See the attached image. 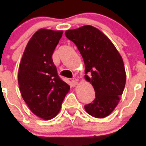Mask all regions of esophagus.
Segmentation results:
<instances>
[{"mask_svg":"<svg viewBox=\"0 0 146 146\" xmlns=\"http://www.w3.org/2000/svg\"><path fill=\"white\" fill-rule=\"evenodd\" d=\"M72 84L73 85V86H77V85L78 84V81H77V80H72Z\"/></svg>","mask_w":146,"mask_h":146,"instance_id":"esophagus-1","label":"esophagus"}]
</instances>
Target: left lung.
I'll return each instance as SVG.
<instances>
[{"instance_id": "1", "label": "left lung", "mask_w": 146, "mask_h": 146, "mask_svg": "<svg viewBox=\"0 0 146 146\" xmlns=\"http://www.w3.org/2000/svg\"><path fill=\"white\" fill-rule=\"evenodd\" d=\"M66 36L74 42L85 64V79L91 83L96 98L85 106L92 116H108L120 101L126 84L123 59L110 38L95 27L84 25L67 30Z\"/></svg>"}]
</instances>
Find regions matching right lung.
Segmentation results:
<instances>
[{
  "mask_svg": "<svg viewBox=\"0 0 146 146\" xmlns=\"http://www.w3.org/2000/svg\"><path fill=\"white\" fill-rule=\"evenodd\" d=\"M62 31L41 28L26 45L18 71V84L31 111L44 120L58 115L70 86L58 75L52 55Z\"/></svg>",
  "mask_w": 146,
  "mask_h": 146,
  "instance_id": "obj_1",
  "label": "right lung"
}]
</instances>
